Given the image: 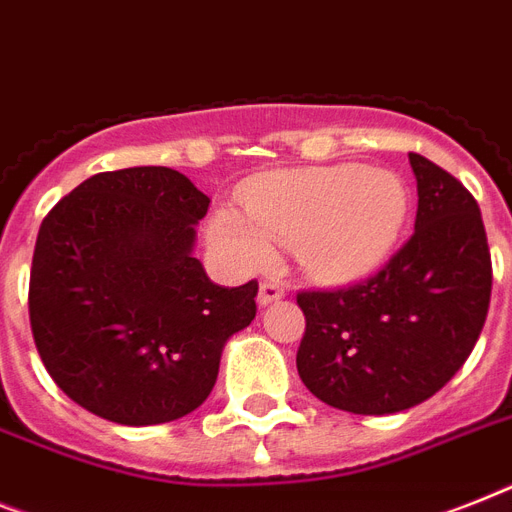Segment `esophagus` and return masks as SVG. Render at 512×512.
Returning <instances> with one entry per match:
<instances>
[{"mask_svg":"<svg viewBox=\"0 0 512 512\" xmlns=\"http://www.w3.org/2000/svg\"><path fill=\"white\" fill-rule=\"evenodd\" d=\"M284 286L281 284H273V281H263L260 284V294H257V305L260 307H268L273 305V302H278V299H284Z\"/></svg>","mask_w":512,"mask_h":512,"instance_id":"esophagus-1","label":"esophagus"}]
</instances>
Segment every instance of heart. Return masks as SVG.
I'll list each match as a JSON object with an SVG mask.
<instances>
[{"label":"heart","instance_id":"obj_1","mask_svg":"<svg viewBox=\"0 0 512 512\" xmlns=\"http://www.w3.org/2000/svg\"><path fill=\"white\" fill-rule=\"evenodd\" d=\"M244 216L218 207L207 236L239 273H257L292 247L299 270L318 284H350L389 260L410 215V191L392 170L363 165L276 170L244 189Z\"/></svg>","mask_w":512,"mask_h":512}]
</instances>
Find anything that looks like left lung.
Here are the masks:
<instances>
[{
	"instance_id": "left-lung-1",
	"label": "left lung",
	"mask_w": 512,
	"mask_h": 512,
	"mask_svg": "<svg viewBox=\"0 0 512 512\" xmlns=\"http://www.w3.org/2000/svg\"><path fill=\"white\" fill-rule=\"evenodd\" d=\"M415 234L368 281L302 292L297 371L321 402L355 415L402 413L468 360L492 294L481 210L458 178L410 155Z\"/></svg>"
}]
</instances>
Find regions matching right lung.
Listing matches in <instances>:
<instances>
[{"label":"right lung","instance_id":"1","mask_svg":"<svg viewBox=\"0 0 512 512\" xmlns=\"http://www.w3.org/2000/svg\"><path fill=\"white\" fill-rule=\"evenodd\" d=\"M210 197L160 165L86 178L33 249L28 313L41 363L76 405L120 426L184 418L255 321L257 281L218 286L194 257Z\"/></svg>","mask_w":512,"mask_h":512}]
</instances>
